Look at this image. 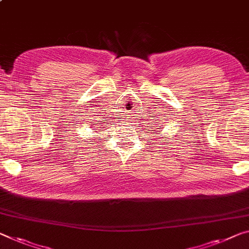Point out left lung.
<instances>
[{
    "label": "left lung",
    "instance_id": "left-lung-1",
    "mask_svg": "<svg viewBox=\"0 0 249 249\" xmlns=\"http://www.w3.org/2000/svg\"><path fill=\"white\" fill-rule=\"evenodd\" d=\"M152 131H154V130H152Z\"/></svg>",
    "mask_w": 249,
    "mask_h": 249
}]
</instances>
